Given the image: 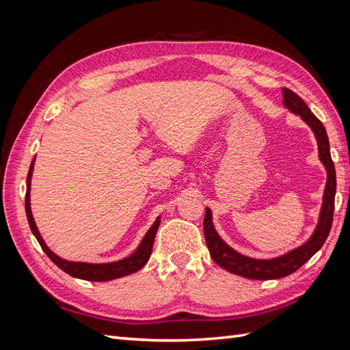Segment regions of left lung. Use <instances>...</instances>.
I'll list each match as a JSON object with an SVG mask.
<instances>
[{
  "instance_id": "left-lung-1",
  "label": "left lung",
  "mask_w": 350,
  "mask_h": 350,
  "mask_svg": "<svg viewBox=\"0 0 350 350\" xmlns=\"http://www.w3.org/2000/svg\"><path fill=\"white\" fill-rule=\"evenodd\" d=\"M283 93V107L289 109L292 113L301 116V120L312 130L317 146H319L320 162L324 165L327 172V183L323 194V204L320 210L319 224H317L310 239L304 242L298 248L291 250L283 256L260 260L247 257L243 254L235 251L232 247L220 238L213 225V215L211 210L206 207L204 216V237L207 248L213 261L230 273L238 276L254 279V280H270L289 276L293 271L298 270L302 264L308 261L314 254L319 251L325 242L328 234H330L333 224V211H334V196H336V171L334 163L330 154V143H328L327 131L321 121L306 107V103L289 89H282Z\"/></svg>"
}]
</instances>
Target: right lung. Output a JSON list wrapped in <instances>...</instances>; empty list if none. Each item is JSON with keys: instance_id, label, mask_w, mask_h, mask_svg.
Masks as SVG:
<instances>
[{"instance_id": "add662e5", "label": "right lung", "mask_w": 350, "mask_h": 350, "mask_svg": "<svg viewBox=\"0 0 350 350\" xmlns=\"http://www.w3.org/2000/svg\"><path fill=\"white\" fill-rule=\"evenodd\" d=\"M35 159L31 161L30 167H29V174L26 179V216L31 234L35 235L38 239L39 245L42 250L45 251L46 256L52 260V262L58 266L62 271H66L67 274L72 278L83 279V280H89V282H109L113 279H120L124 276H129V274H133L135 271H139L146 266V262L149 261L152 256V248H153V242L156 232L159 229V225H161V216H157L154 220V224L150 226V229L146 232V235L143 237L140 245L135 248L133 254H130L129 257H125L118 261H112V262H84V261H70L66 258H61L59 256L49 250L46 245V242L42 238L40 232L35 224L33 215H31V208H30V185H31V175H33V166H35Z\"/></svg>"}]
</instances>
